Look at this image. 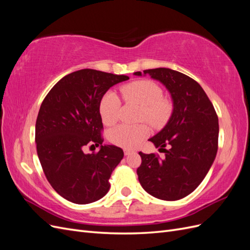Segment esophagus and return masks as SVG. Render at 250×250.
<instances>
[{
    "label": "esophagus",
    "instance_id": "esophagus-1",
    "mask_svg": "<svg viewBox=\"0 0 250 250\" xmlns=\"http://www.w3.org/2000/svg\"><path fill=\"white\" fill-rule=\"evenodd\" d=\"M134 152H135L134 150H131V149H124V153H125V155H129V154L134 153Z\"/></svg>",
    "mask_w": 250,
    "mask_h": 250
}]
</instances>
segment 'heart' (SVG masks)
Returning a JSON list of instances; mask_svg holds the SVG:
<instances>
[{
    "instance_id": "b5f03b06",
    "label": "heart",
    "mask_w": 250,
    "mask_h": 250,
    "mask_svg": "<svg viewBox=\"0 0 250 250\" xmlns=\"http://www.w3.org/2000/svg\"><path fill=\"white\" fill-rule=\"evenodd\" d=\"M123 99L127 103L141 106L139 119L153 127L161 128L168 123L173 112V103L164 96L162 87L152 80H138L120 87ZM100 117L105 125L117 123L121 115V101L112 92L103 95L99 103ZM149 133L146 123L139 125H119L108 132L109 141L124 148H133L145 139Z\"/></svg>"
}]
</instances>
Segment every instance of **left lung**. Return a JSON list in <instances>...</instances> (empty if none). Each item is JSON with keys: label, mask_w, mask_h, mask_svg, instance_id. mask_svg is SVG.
Wrapping results in <instances>:
<instances>
[{"label": "left lung", "mask_w": 250, "mask_h": 250, "mask_svg": "<svg viewBox=\"0 0 250 250\" xmlns=\"http://www.w3.org/2000/svg\"><path fill=\"white\" fill-rule=\"evenodd\" d=\"M160 80L173 99V112L162 131L149 139L164 149L165 157L139 152L137 170L143 188L162 200H178L191 194L206 177L218 150L216 110L197 81L166 67L145 70ZM134 75L141 76V72ZM168 146L169 149H164ZM160 149V150H161Z\"/></svg>", "instance_id": "8db88e82"}]
</instances>
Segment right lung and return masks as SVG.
Masks as SVG:
<instances>
[{"label": "right lung", "instance_id": "right-lung-1", "mask_svg": "<svg viewBox=\"0 0 250 250\" xmlns=\"http://www.w3.org/2000/svg\"><path fill=\"white\" fill-rule=\"evenodd\" d=\"M128 79L83 69L60 79L43 99L35 125L37 155L50 185L64 199L87 204L108 192L110 175L124 152L102 145L99 103L109 87ZM89 145L101 150L85 154Z\"/></svg>", "mask_w": 250, "mask_h": 250}]
</instances>
